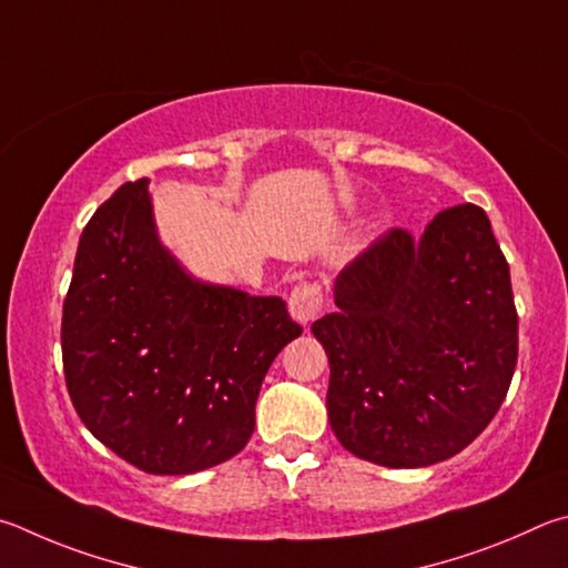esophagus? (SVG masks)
<instances>
[{
	"label": "esophagus",
	"mask_w": 568,
	"mask_h": 568,
	"mask_svg": "<svg viewBox=\"0 0 568 568\" xmlns=\"http://www.w3.org/2000/svg\"><path fill=\"white\" fill-rule=\"evenodd\" d=\"M322 304H324V296H322L320 284L304 282L300 286H294L290 294V314L304 326L320 316Z\"/></svg>",
	"instance_id": "1"
}]
</instances>
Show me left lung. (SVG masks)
Here are the masks:
<instances>
[{
  "label": "left lung",
  "instance_id": "8db88e82",
  "mask_svg": "<svg viewBox=\"0 0 568 568\" xmlns=\"http://www.w3.org/2000/svg\"><path fill=\"white\" fill-rule=\"evenodd\" d=\"M339 310L312 324L344 449L416 469L466 449L499 412L519 354L509 264L481 206L392 229L342 268Z\"/></svg>",
  "mask_w": 568,
  "mask_h": 568
}]
</instances>
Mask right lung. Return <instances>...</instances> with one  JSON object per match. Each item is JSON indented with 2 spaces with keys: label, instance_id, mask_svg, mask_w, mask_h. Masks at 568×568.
I'll list each match as a JSON object with an SVG mask.
<instances>
[{
  "label": "right lung",
  "instance_id": "obj_1",
  "mask_svg": "<svg viewBox=\"0 0 568 568\" xmlns=\"http://www.w3.org/2000/svg\"><path fill=\"white\" fill-rule=\"evenodd\" d=\"M300 334L278 296L184 272L156 236L149 179L119 186L84 226L64 379L87 429L136 469L194 474L242 452L268 366Z\"/></svg>",
  "mask_w": 568,
  "mask_h": 568
}]
</instances>
